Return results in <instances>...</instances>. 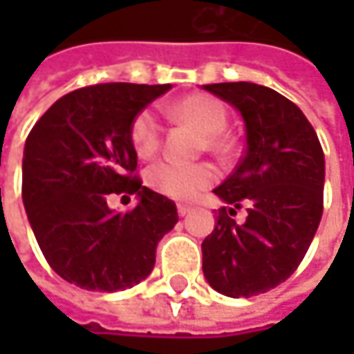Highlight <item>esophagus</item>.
<instances>
[{
  "label": "esophagus",
  "instance_id": "esophagus-1",
  "mask_svg": "<svg viewBox=\"0 0 354 354\" xmlns=\"http://www.w3.org/2000/svg\"><path fill=\"white\" fill-rule=\"evenodd\" d=\"M177 212H179V216H185V214H189V212H191V207H187V205H179V207H177Z\"/></svg>",
  "mask_w": 354,
  "mask_h": 354
}]
</instances>
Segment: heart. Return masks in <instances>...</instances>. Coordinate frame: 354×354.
Returning a JSON list of instances; mask_svg holds the SVG:
<instances>
[{"instance_id":"heart-1","label":"heart","mask_w":354,"mask_h":354,"mask_svg":"<svg viewBox=\"0 0 354 354\" xmlns=\"http://www.w3.org/2000/svg\"><path fill=\"white\" fill-rule=\"evenodd\" d=\"M169 116L185 122L203 133V147L223 153L228 149V140L223 136L226 126V110L216 98L207 94H189L171 106ZM163 128L153 110H142L131 122L129 140L133 151L142 159L153 157L161 147ZM216 181V169L211 163L183 165L175 161H161L147 171V185L169 198L197 197L198 193Z\"/></svg>"}]
</instances>
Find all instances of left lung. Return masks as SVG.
Listing matches in <instances>:
<instances>
[{"instance_id": "obj_1", "label": "left lung", "mask_w": 354, "mask_h": 354, "mask_svg": "<svg viewBox=\"0 0 354 354\" xmlns=\"http://www.w3.org/2000/svg\"><path fill=\"white\" fill-rule=\"evenodd\" d=\"M244 118L246 149L214 189L226 207L203 240V272L228 297L270 292L301 264L323 214L325 157L304 112L276 90L254 82L205 84ZM246 208L247 221L232 218Z\"/></svg>"}]
</instances>
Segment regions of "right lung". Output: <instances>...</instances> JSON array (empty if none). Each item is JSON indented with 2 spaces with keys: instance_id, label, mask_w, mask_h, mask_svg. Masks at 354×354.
<instances>
[{
  "instance_id": "1",
  "label": "right lung",
  "mask_w": 354,
  "mask_h": 354,
  "mask_svg": "<svg viewBox=\"0 0 354 354\" xmlns=\"http://www.w3.org/2000/svg\"><path fill=\"white\" fill-rule=\"evenodd\" d=\"M171 84L106 82L64 94L27 136L23 205L48 266L88 292L147 278L157 242L179 221L175 203L143 187L129 140L133 118ZM110 194H138L126 215Z\"/></svg>"
}]
</instances>
